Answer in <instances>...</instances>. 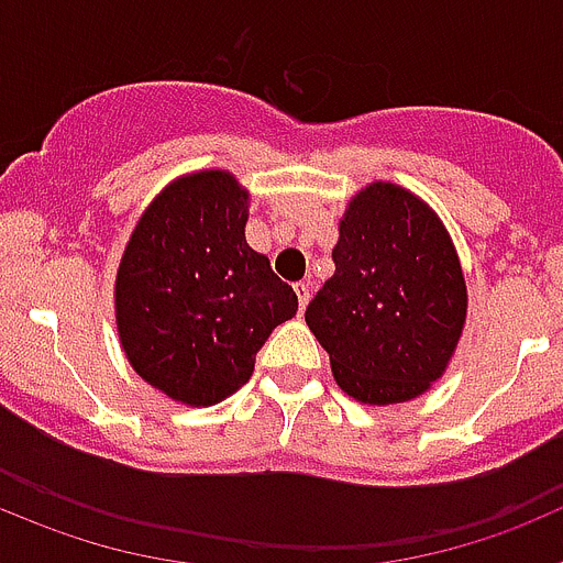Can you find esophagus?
I'll return each instance as SVG.
<instances>
[{
  "label": "esophagus",
  "mask_w": 563,
  "mask_h": 563,
  "mask_svg": "<svg viewBox=\"0 0 563 563\" xmlns=\"http://www.w3.org/2000/svg\"><path fill=\"white\" fill-rule=\"evenodd\" d=\"M310 282H296V296H298V307H301V312L307 310V305H310Z\"/></svg>",
  "instance_id": "obj_1"
}]
</instances>
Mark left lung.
<instances>
[{
    "mask_svg": "<svg viewBox=\"0 0 563 563\" xmlns=\"http://www.w3.org/2000/svg\"><path fill=\"white\" fill-rule=\"evenodd\" d=\"M338 231L335 273L307 305V327L346 395L369 406L411 400L442 377L465 327L454 242L395 183L355 194Z\"/></svg>",
    "mask_w": 563,
    "mask_h": 563,
    "instance_id": "left-lung-1",
    "label": "left lung"
}]
</instances>
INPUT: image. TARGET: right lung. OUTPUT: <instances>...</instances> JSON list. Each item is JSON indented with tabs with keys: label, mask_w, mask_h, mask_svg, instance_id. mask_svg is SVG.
<instances>
[{
	"label": "right lung",
	"mask_w": 563,
	"mask_h": 563,
	"mask_svg": "<svg viewBox=\"0 0 563 563\" xmlns=\"http://www.w3.org/2000/svg\"><path fill=\"white\" fill-rule=\"evenodd\" d=\"M247 191L228 172L168 183L134 225L114 278L132 369L172 400L213 406L242 389L298 298L245 239Z\"/></svg>",
	"instance_id": "add662e5"
}]
</instances>
